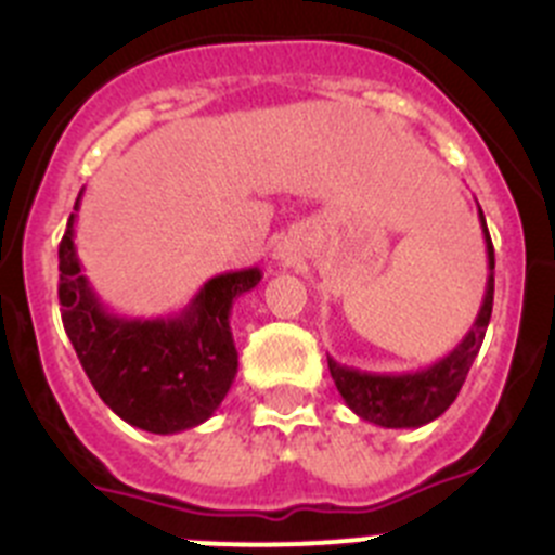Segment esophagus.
<instances>
[{
    "instance_id": "34e87169",
    "label": "esophagus",
    "mask_w": 555,
    "mask_h": 555,
    "mask_svg": "<svg viewBox=\"0 0 555 555\" xmlns=\"http://www.w3.org/2000/svg\"><path fill=\"white\" fill-rule=\"evenodd\" d=\"M281 258H286V253H281Z\"/></svg>"
}]
</instances>
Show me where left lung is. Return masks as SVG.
Masks as SVG:
<instances>
[{"label":"left lung","mask_w":555,"mask_h":555,"mask_svg":"<svg viewBox=\"0 0 555 555\" xmlns=\"http://www.w3.org/2000/svg\"><path fill=\"white\" fill-rule=\"evenodd\" d=\"M478 219L480 230H483V242H487V292H483V302H480L473 327L450 356L439 358L436 364L425 366V370L400 372V375L352 370V366L338 364L327 356V366H331V377L336 380L338 395L345 397L350 411H356V416H361L366 423L380 425V428H423V425L434 423L436 416H442L459 397L464 377H467L469 366H473L475 356L483 345V336H487L494 300V247L480 205Z\"/></svg>","instance_id":"left-lung-1"}]
</instances>
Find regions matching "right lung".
Returning <instances> with one entry per match:
<instances>
[{
    "mask_svg": "<svg viewBox=\"0 0 555 555\" xmlns=\"http://www.w3.org/2000/svg\"><path fill=\"white\" fill-rule=\"evenodd\" d=\"M75 219V214L68 217L57 249V297L66 336L96 395L113 414L150 434H180L203 425L235 380L238 352L230 311L242 294L261 283V269L210 278L175 317L130 320L107 311L88 283L77 258Z\"/></svg>",
    "mask_w": 555,
    "mask_h": 555,
    "instance_id": "right-lung-1",
    "label": "right lung"
}]
</instances>
